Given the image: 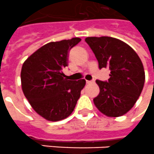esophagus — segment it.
<instances>
[{
	"mask_svg": "<svg viewBox=\"0 0 154 154\" xmlns=\"http://www.w3.org/2000/svg\"><path fill=\"white\" fill-rule=\"evenodd\" d=\"M93 81H86V83L87 84H91V83H92Z\"/></svg>",
	"mask_w": 154,
	"mask_h": 154,
	"instance_id": "obj_1",
	"label": "esophagus"
}]
</instances>
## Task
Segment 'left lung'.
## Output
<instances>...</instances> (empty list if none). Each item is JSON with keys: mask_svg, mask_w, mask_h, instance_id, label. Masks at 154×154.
<instances>
[{"mask_svg": "<svg viewBox=\"0 0 154 154\" xmlns=\"http://www.w3.org/2000/svg\"><path fill=\"white\" fill-rule=\"evenodd\" d=\"M99 63L110 70L108 81L96 80L100 91L93 99L108 117H121L135 105L143 91L145 72L140 58L129 45L110 37L85 38Z\"/></svg>", "mask_w": 154, "mask_h": 154, "instance_id": "8db88e82", "label": "left lung"}]
</instances>
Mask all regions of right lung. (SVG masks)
Listing matches in <instances>:
<instances>
[{"label": "right lung", "instance_id": "obj_1", "mask_svg": "<svg viewBox=\"0 0 154 154\" xmlns=\"http://www.w3.org/2000/svg\"><path fill=\"white\" fill-rule=\"evenodd\" d=\"M81 41L75 37L48 43L23 63V93L33 109L48 121H61L69 116L85 87V80L68 81L63 73L68 65V52Z\"/></svg>", "mask_w": 154, "mask_h": 154}]
</instances>
